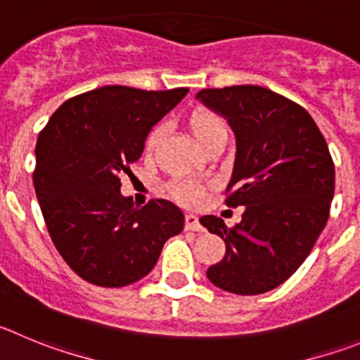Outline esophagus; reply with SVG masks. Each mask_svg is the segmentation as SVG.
<instances>
[{
    "label": "esophagus",
    "instance_id": "obj_1",
    "mask_svg": "<svg viewBox=\"0 0 360 360\" xmlns=\"http://www.w3.org/2000/svg\"><path fill=\"white\" fill-rule=\"evenodd\" d=\"M184 226H186V229H192V231H204L202 224L199 222V217L193 215V213H188L184 217Z\"/></svg>",
    "mask_w": 360,
    "mask_h": 360
}]
</instances>
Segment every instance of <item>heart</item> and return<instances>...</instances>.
<instances>
[{
	"mask_svg": "<svg viewBox=\"0 0 360 360\" xmlns=\"http://www.w3.org/2000/svg\"><path fill=\"white\" fill-rule=\"evenodd\" d=\"M188 127L192 131L193 138L197 140V143L200 147L212 141L217 136H224L228 132L226 129L224 120L220 118L217 112L210 111V109L197 108L193 109L190 115H188ZM161 136H163V127L161 125H154V127L148 131L147 138H145V152L147 154H154L161 141ZM170 193L176 197L177 200L184 204H195L200 199V193H202V188L199 183L192 179H176L170 183L168 186Z\"/></svg>",
	"mask_w": 360,
	"mask_h": 360,
	"instance_id": "1",
	"label": "heart"
}]
</instances>
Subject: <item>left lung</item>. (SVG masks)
I'll return each mask as SVG.
<instances>
[{
  "mask_svg": "<svg viewBox=\"0 0 360 360\" xmlns=\"http://www.w3.org/2000/svg\"><path fill=\"white\" fill-rule=\"evenodd\" d=\"M197 98L235 132L226 204L244 206L233 228L215 215L200 217L226 244L206 276L240 296L269 292L296 273L326 226L335 188L328 145L305 109L267 87L202 89Z\"/></svg>",
  "mask_w": 360,
  "mask_h": 360,
  "instance_id": "obj_1",
  "label": "left lung"
}]
</instances>
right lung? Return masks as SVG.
Masks as SVG:
<instances>
[{"instance_id": "add662e5", "label": "right lung", "mask_w": 360, "mask_h": 360, "mask_svg": "<svg viewBox=\"0 0 360 360\" xmlns=\"http://www.w3.org/2000/svg\"><path fill=\"white\" fill-rule=\"evenodd\" d=\"M186 93L103 86L66 100L39 134V206L60 257L89 283L125 287L141 280L165 242L183 231L176 204L152 199L138 208L120 192V176L131 172L148 131Z\"/></svg>"}]
</instances>
